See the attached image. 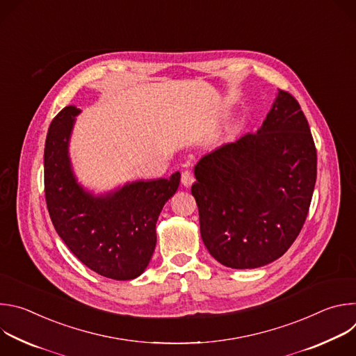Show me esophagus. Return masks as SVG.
I'll return each instance as SVG.
<instances>
[{"instance_id": "obj_1", "label": "esophagus", "mask_w": 356, "mask_h": 356, "mask_svg": "<svg viewBox=\"0 0 356 356\" xmlns=\"http://www.w3.org/2000/svg\"><path fill=\"white\" fill-rule=\"evenodd\" d=\"M193 183H194V176L191 175V172L184 170V172L181 173V184H183L184 187H190Z\"/></svg>"}]
</instances>
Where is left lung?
I'll return each mask as SVG.
<instances>
[{
	"mask_svg": "<svg viewBox=\"0 0 356 356\" xmlns=\"http://www.w3.org/2000/svg\"><path fill=\"white\" fill-rule=\"evenodd\" d=\"M201 239L232 269L279 259L306 221L317 179V154L300 106L279 90L255 134H245L194 166Z\"/></svg>",
	"mask_w": 356,
	"mask_h": 356,
	"instance_id": "1",
	"label": "left lung"
}]
</instances>
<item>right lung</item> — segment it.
I'll use <instances>...</instances> for the list:
<instances>
[{
  "label": "right lung",
  "mask_w": 356,
  "mask_h": 356,
  "mask_svg": "<svg viewBox=\"0 0 356 356\" xmlns=\"http://www.w3.org/2000/svg\"><path fill=\"white\" fill-rule=\"evenodd\" d=\"M80 113L76 106L65 107L47 131L43 165L49 216L81 264L104 277L131 280L145 272L154 255L156 222L177 191L180 173L127 181L103 193L83 186L69 152Z\"/></svg>",
  "instance_id": "right-lung-1"
}]
</instances>
